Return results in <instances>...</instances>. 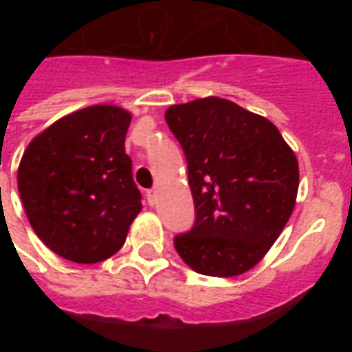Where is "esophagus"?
I'll list each match as a JSON object with an SVG mask.
<instances>
[{
	"instance_id": "esophagus-1",
	"label": "esophagus",
	"mask_w": 352,
	"mask_h": 352,
	"mask_svg": "<svg viewBox=\"0 0 352 352\" xmlns=\"http://www.w3.org/2000/svg\"><path fill=\"white\" fill-rule=\"evenodd\" d=\"M156 198H158V190H156V188L146 192V199H148V204H151V206H154V204H156Z\"/></svg>"
}]
</instances>
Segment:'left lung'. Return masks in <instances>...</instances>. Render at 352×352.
<instances>
[{
  "label": "left lung",
  "mask_w": 352,
  "mask_h": 352,
  "mask_svg": "<svg viewBox=\"0 0 352 352\" xmlns=\"http://www.w3.org/2000/svg\"><path fill=\"white\" fill-rule=\"evenodd\" d=\"M166 122L188 164L196 222L175 237L194 272L236 277L264 258L292 214L294 151L277 126L222 98L171 105Z\"/></svg>",
  "instance_id": "8db88e82"
}]
</instances>
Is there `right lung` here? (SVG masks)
<instances>
[{"label":"right lung","mask_w":352,"mask_h":352,"mask_svg":"<svg viewBox=\"0 0 352 352\" xmlns=\"http://www.w3.org/2000/svg\"><path fill=\"white\" fill-rule=\"evenodd\" d=\"M130 122V113L116 105L79 109L35 135L22 154V206L58 256L96 264L126 241L143 207L124 151Z\"/></svg>","instance_id":"add662e5"}]
</instances>
